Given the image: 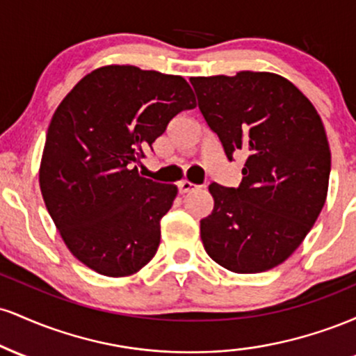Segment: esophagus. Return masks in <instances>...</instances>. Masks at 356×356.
<instances>
[{
	"instance_id": "34e87169",
	"label": "esophagus",
	"mask_w": 356,
	"mask_h": 356,
	"mask_svg": "<svg viewBox=\"0 0 356 356\" xmlns=\"http://www.w3.org/2000/svg\"><path fill=\"white\" fill-rule=\"evenodd\" d=\"M194 189H197V186H195V184H192L191 181L179 182V192H181V194H187V192H191Z\"/></svg>"
}]
</instances>
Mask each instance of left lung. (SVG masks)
Segmentation results:
<instances>
[{"mask_svg":"<svg viewBox=\"0 0 356 356\" xmlns=\"http://www.w3.org/2000/svg\"><path fill=\"white\" fill-rule=\"evenodd\" d=\"M204 120L227 159L243 152L239 187L209 186L204 249L232 273H263L288 259L325 206L332 154L316 108L284 76L239 72L194 76Z\"/></svg>","mask_w":356,"mask_h":356,"instance_id":"left-lung-1","label":"left lung"}]
</instances>
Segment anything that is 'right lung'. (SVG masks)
Returning a JSON list of instances; mask_svg holds the SVG:
<instances>
[{"label":"right lung","mask_w":356,"mask_h":356,"mask_svg":"<svg viewBox=\"0 0 356 356\" xmlns=\"http://www.w3.org/2000/svg\"><path fill=\"white\" fill-rule=\"evenodd\" d=\"M194 93L179 75L107 65L85 75L48 127L40 189L61 239L104 276L137 273L157 252L177 187L140 177L137 162Z\"/></svg>","instance_id":"right-lung-1"}]
</instances>
